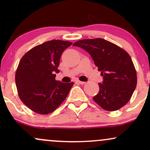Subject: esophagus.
Returning a JSON list of instances; mask_svg holds the SVG:
<instances>
[{
    "instance_id": "esophagus-1",
    "label": "esophagus",
    "mask_w": 150,
    "mask_h": 150,
    "mask_svg": "<svg viewBox=\"0 0 150 150\" xmlns=\"http://www.w3.org/2000/svg\"><path fill=\"white\" fill-rule=\"evenodd\" d=\"M77 83L80 84V85H85V84L86 83L85 82H82V81H80V80H77Z\"/></svg>"
}]
</instances>
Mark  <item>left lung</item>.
Instances as JSON below:
<instances>
[{
    "mask_svg": "<svg viewBox=\"0 0 150 150\" xmlns=\"http://www.w3.org/2000/svg\"><path fill=\"white\" fill-rule=\"evenodd\" d=\"M92 56L103 82L93 99L108 111L118 110L131 98L137 85V74L131 58L125 50L101 38L82 39L73 44Z\"/></svg>",
    "mask_w": 150,
    "mask_h": 150,
    "instance_id": "1",
    "label": "left lung"
}]
</instances>
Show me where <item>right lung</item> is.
<instances>
[{"label":"right lung","mask_w":150,"mask_h":150,"mask_svg":"<svg viewBox=\"0 0 150 150\" xmlns=\"http://www.w3.org/2000/svg\"><path fill=\"white\" fill-rule=\"evenodd\" d=\"M72 43L51 40L26 53L15 73L18 95L29 108L39 114L53 112L68 96L73 82L56 80L62 53Z\"/></svg>","instance_id":"1"}]
</instances>
